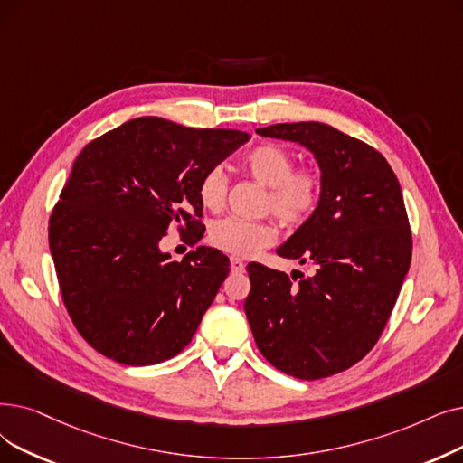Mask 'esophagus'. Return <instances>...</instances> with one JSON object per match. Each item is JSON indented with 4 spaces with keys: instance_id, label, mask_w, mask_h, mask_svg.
<instances>
[{
    "instance_id": "esophagus-1",
    "label": "esophagus",
    "mask_w": 463,
    "mask_h": 463,
    "mask_svg": "<svg viewBox=\"0 0 463 463\" xmlns=\"http://www.w3.org/2000/svg\"><path fill=\"white\" fill-rule=\"evenodd\" d=\"M231 269H232V272H244V269H246V263L242 259H238V257H231Z\"/></svg>"
}]
</instances>
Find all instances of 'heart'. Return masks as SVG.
<instances>
[{
    "instance_id": "b5f03b06",
    "label": "heart",
    "mask_w": 463,
    "mask_h": 463,
    "mask_svg": "<svg viewBox=\"0 0 463 463\" xmlns=\"http://www.w3.org/2000/svg\"><path fill=\"white\" fill-rule=\"evenodd\" d=\"M244 170L267 187L263 208L272 212L281 225L298 227L312 217L321 203L324 184L314 168L295 166L293 155L278 144H259L242 156ZM229 179L219 166L206 170L198 182V198L206 210L219 212L227 200ZM272 221H248L223 217L210 225V244L231 255H253L276 240Z\"/></svg>"
}]
</instances>
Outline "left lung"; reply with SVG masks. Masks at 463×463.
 <instances>
[{
  "label": "left lung",
  "mask_w": 463,
  "mask_h": 463,
  "mask_svg": "<svg viewBox=\"0 0 463 463\" xmlns=\"http://www.w3.org/2000/svg\"><path fill=\"white\" fill-rule=\"evenodd\" d=\"M257 134L314 153L324 193L278 255L310 263L288 276L250 263L244 310L259 352L278 371L317 380L364 359L384 331L411 267L412 234L397 177L374 147L324 123H281Z\"/></svg>",
  "instance_id": "obj_1"
}]
</instances>
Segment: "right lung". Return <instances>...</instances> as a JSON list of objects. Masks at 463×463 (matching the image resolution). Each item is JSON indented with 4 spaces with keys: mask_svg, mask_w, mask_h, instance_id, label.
<instances>
[{
    "mask_svg": "<svg viewBox=\"0 0 463 463\" xmlns=\"http://www.w3.org/2000/svg\"><path fill=\"white\" fill-rule=\"evenodd\" d=\"M250 137L137 117L79 153L49 246L66 310L94 350L139 367L191 343L231 263L206 246L172 260L158 242L170 227L191 246L204 236L200 177Z\"/></svg>",
    "mask_w": 463,
    "mask_h": 463,
    "instance_id": "right-lung-1",
    "label": "right lung"
}]
</instances>
